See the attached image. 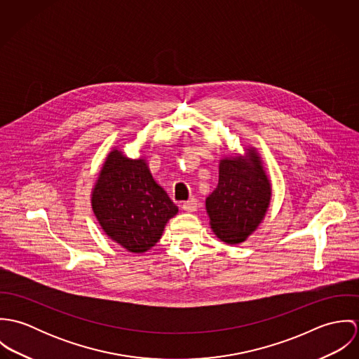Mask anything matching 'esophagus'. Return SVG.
Masks as SVG:
<instances>
[{"instance_id": "34e87169", "label": "esophagus", "mask_w": 359, "mask_h": 359, "mask_svg": "<svg viewBox=\"0 0 359 359\" xmlns=\"http://www.w3.org/2000/svg\"><path fill=\"white\" fill-rule=\"evenodd\" d=\"M198 208V201L196 199H191V201H187L182 203V210L188 211V212H192V211H196Z\"/></svg>"}]
</instances>
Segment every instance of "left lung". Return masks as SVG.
<instances>
[{
  "label": "left lung",
  "instance_id": "left-lung-1",
  "mask_svg": "<svg viewBox=\"0 0 359 359\" xmlns=\"http://www.w3.org/2000/svg\"><path fill=\"white\" fill-rule=\"evenodd\" d=\"M271 195V182L255 148L246 156L222 158L218 185L205 199L211 229L228 245L245 242L265 217Z\"/></svg>",
  "mask_w": 359,
  "mask_h": 359
}]
</instances>
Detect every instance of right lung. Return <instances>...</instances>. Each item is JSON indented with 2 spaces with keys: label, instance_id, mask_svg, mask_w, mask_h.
I'll return each mask as SVG.
<instances>
[{
  "label": "right lung",
  "instance_id": "right-lung-1",
  "mask_svg": "<svg viewBox=\"0 0 359 359\" xmlns=\"http://www.w3.org/2000/svg\"><path fill=\"white\" fill-rule=\"evenodd\" d=\"M91 203L104 233L130 253L154 248L167 221L178 212L156 184L148 163L128 158L117 149L103 163Z\"/></svg>",
  "mask_w": 359,
  "mask_h": 359
}]
</instances>
